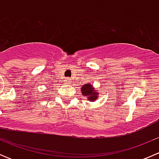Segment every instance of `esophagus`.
I'll use <instances>...</instances> for the list:
<instances>
[{
	"label": "esophagus",
	"instance_id": "1",
	"mask_svg": "<svg viewBox=\"0 0 159 159\" xmlns=\"http://www.w3.org/2000/svg\"><path fill=\"white\" fill-rule=\"evenodd\" d=\"M65 82L68 83V84H69V83H70V78H66V79H65Z\"/></svg>",
	"mask_w": 159,
	"mask_h": 159
}]
</instances>
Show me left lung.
<instances>
[{
  "mask_svg": "<svg viewBox=\"0 0 159 159\" xmlns=\"http://www.w3.org/2000/svg\"><path fill=\"white\" fill-rule=\"evenodd\" d=\"M81 91L83 95L87 97V99H89L91 102H94V101L98 98L99 93L96 90H94V86L90 84V83L84 84L81 87Z\"/></svg>",
  "mask_w": 159,
  "mask_h": 159,
  "instance_id": "8db88e82",
  "label": "left lung"
}]
</instances>
